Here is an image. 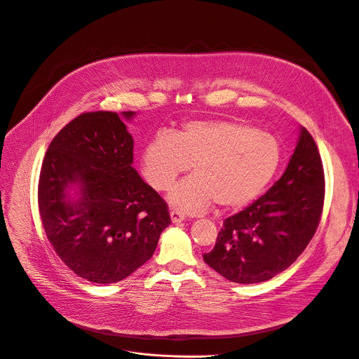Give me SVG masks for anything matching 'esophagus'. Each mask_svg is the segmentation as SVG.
Wrapping results in <instances>:
<instances>
[{"instance_id":"34e87169","label":"esophagus","mask_w":359,"mask_h":359,"mask_svg":"<svg viewBox=\"0 0 359 359\" xmlns=\"http://www.w3.org/2000/svg\"><path fill=\"white\" fill-rule=\"evenodd\" d=\"M170 219H172L173 223H180V222H183L186 219V215L180 209H172L170 210Z\"/></svg>"}]
</instances>
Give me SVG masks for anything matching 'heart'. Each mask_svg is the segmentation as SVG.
I'll use <instances>...</instances> for the list:
<instances>
[{
  "label": "heart",
  "instance_id": "1",
  "mask_svg": "<svg viewBox=\"0 0 359 359\" xmlns=\"http://www.w3.org/2000/svg\"><path fill=\"white\" fill-rule=\"evenodd\" d=\"M281 159L278 140L236 121H193L176 135L162 132L142 153V175L159 191L190 169L194 176L170 193L175 206L206 210L238 209L257 197L276 175Z\"/></svg>",
  "mask_w": 359,
  "mask_h": 359
}]
</instances>
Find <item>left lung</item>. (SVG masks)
Listing matches in <instances>:
<instances>
[{
    "mask_svg": "<svg viewBox=\"0 0 359 359\" xmlns=\"http://www.w3.org/2000/svg\"><path fill=\"white\" fill-rule=\"evenodd\" d=\"M325 197L324 166L305 128L290 163L273 187L224 220L203 260L238 284L263 283L287 270L314 237Z\"/></svg>",
    "mask_w": 359,
    "mask_h": 359,
    "instance_id": "left-lung-1",
    "label": "left lung"
}]
</instances>
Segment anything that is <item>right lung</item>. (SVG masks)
I'll list each match as a JSON object with an SVG mask.
<instances>
[{"label": "right lung", "instance_id": "1", "mask_svg": "<svg viewBox=\"0 0 359 359\" xmlns=\"http://www.w3.org/2000/svg\"><path fill=\"white\" fill-rule=\"evenodd\" d=\"M132 162L133 139L119 115L108 111L78 115L45 153L38 182L42 227L64 264L90 283L130 276L151 257L172 222L168 203ZM76 181L83 197L69 203L65 189Z\"/></svg>", "mask_w": 359, "mask_h": 359}]
</instances>
